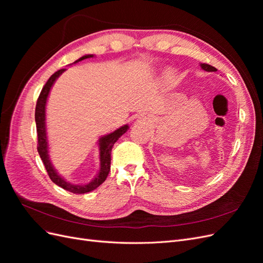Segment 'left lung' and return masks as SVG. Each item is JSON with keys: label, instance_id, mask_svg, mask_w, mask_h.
I'll return each instance as SVG.
<instances>
[{"label": "left lung", "instance_id": "obj_1", "mask_svg": "<svg viewBox=\"0 0 263 263\" xmlns=\"http://www.w3.org/2000/svg\"><path fill=\"white\" fill-rule=\"evenodd\" d=\"M201 67L203 70L209 71V72H212V71H216V68H214L211 65H208V63H201Z\"/></svg>", "mask_w": 263, "mask_h": 263}]
</instances>
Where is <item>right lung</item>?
<instances>
[{"label":"right lung","instance_id":"add662e5","mask_svg":"<svg viewBox=\"0 0 263 263\" xmlns=\"http://www.w3.org/2000/svg\"><path fill=\"white\" fill-rule=\"evenodd\" d=\"M93 57V54H86L83 55L82 58H80L78 61H81L86 58H91ZM66 69H60L57 72H54L49 79L48 81L46 82L44 85L43 90L39 94L37 103H36V109H35V121H36V128H37V138H38V144H37V150L38 154L41 156L42 160L44 162L45 168L47 170V173H48L49 178L53 183H55L58 186L62 187L63 190L69 191V192H72L74 194H83L91 192V191L95 190L99 187L103 182H104L108 176V172L110 170V151H112V148L114 146L115 142L118 140V138L122 136L123 134H125L128 129V126L125 125L122 126L121 128H118L114 133H110L106 136L100 138V161H101V168L99 171V174L97 176L92 182H90L89 184L85 185H74L71 184V183L67 182L65 179L61 178L59 174L55 172V170L52 168V165L49 160V156H48V141H47V136H46V114H45V109H46V102L47 98H48L49 91L51 89V86L53 82L57 79L63 71Z\"/></svg>","mask_w":263,"mask_h":263}]
</instances>
